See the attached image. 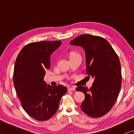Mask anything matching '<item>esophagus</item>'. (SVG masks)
Wrapping results in <instances>:
<instances>
[{
    "mask_svg": "<svg viewBox=\"0 0 134 134\" xmlns=\"http://www.w3.org/2000/svg\"><path fill=\"white\" fill-rule=\"evenodd\" d=\"M68 90L69 91H74V90H76V87L74 86H70L68 88Z\"/></svg>",
    "mask_w": 134,
    "mask_h": 134,
    "instance_id": "1",
    "label": "esophagus"
}]
</instances>
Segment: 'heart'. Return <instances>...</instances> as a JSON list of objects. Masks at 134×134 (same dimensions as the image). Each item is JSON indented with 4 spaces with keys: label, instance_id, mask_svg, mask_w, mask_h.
I'll list each match as a JSON object with an SVG mask.
<instances>
[{
    "label": "heart",
    "instance_id": "heart-1",
    "mask_svg": "<svg viewBox=\"0 0 134 134\" xmlns=\"http://www.w3.org/2000/svg\"><path fill=\"white\" fill-rule=\"evenodd\" d=\"M77 54V53H74V52H73V53H71V54H70V55H72V54Z\"/></svg>",
    "mask_w": 134,
    "mask_h": 134
}]
</instances>
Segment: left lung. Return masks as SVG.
<instances>
[{
    "label": "left lung",
    "mask_w": 134,
    "mask_h": 134,
    "mask_svg": "<svg viewBox=\"0 0 134 134\" xmlns=\"http://www.w3.org/2000/svg\"><path fill=\"white\" fill-rule=\"evenodd\" d=\"M85 49L86 72L94 80L89 89L77 86L85 99L80 106L88 116L99 118L113 107L121 87V63L118 56L107 40L99 36L81 35L70 42Z\"/></svg>",
    "instance_id": "left-lung-1"
}]
</instances>
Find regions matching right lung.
<instances>
[{
    "mask_svg": "<svg viewBox=\"0 0 134 134\" xmlns=\"http://www.w3.org/2000/svg\"><path fill=\"white\" fill-rule=\"evenodd\" d=\"M61 41L31 42L22 48L16 59L13 84L24 109L37 121L50 119L57 111L67 88L47 85L45 70L49 69L50 55L62 44Z\"/></svg>",
    "mask_w": 134,
    "mask_h": 134,
    "instance_id": "1",
    "label": "right lung"
}]
</instances>
